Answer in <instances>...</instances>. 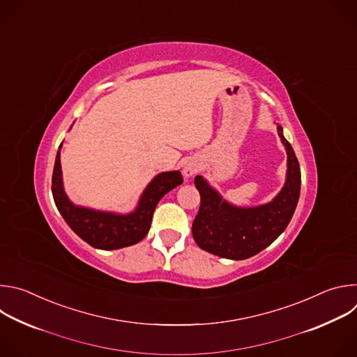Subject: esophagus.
<instances>
[{"mask_svg":"<svg viewBox=\"0 0 357 357\" xmlns=\"http://www.w3.org/2000/svg\"><path fill=\"white\" fill-rule=\"evenodd\" d=\"M200 171V162L197 160H189L186 161V164L183 165V175L186 178H192L193 175H196Z\"/></svg>","mask_w":357,"mask_h":357,"instance_id":"34e87169","label":"esophagus"}]
</instances>
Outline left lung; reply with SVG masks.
Segmentation results:
<instances>
[{
  "label": "left lung",
  "instance_id": "1",
  "mask_svg": "<svg viewBox=\"0 0 357 357\" xmlns=\"http://www.w3.org/2000/svg\"><path fill=\"white\" fill-rule=\"evenodd\" d=\"M277 131L287 151V178L277 196L264 205L236 206L205 178H195L200 208L192 234L202 250L229 260H245L268 247L287 229L299 199L301 169L282 127L277 126Z\"/></svg>",
  "mask_w": 357,
  "mask_h": 357
}]
</instances>
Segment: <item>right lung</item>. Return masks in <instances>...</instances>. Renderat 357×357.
<instances>
[{
    "mask_svg": "<svg viewBox=\"0 0 357 357\" xmlns=\"http://www.w3.org/2000/svg\"><path fill=\"white\" fill-rule=\"evenodd\" d=\"M63 144V142H62ZM59 145L54 175L52 195L56 208L69 227L87 244L100 250H117L141 241L151 227V220L158 202L183 182L179 171L161 172L146 185L137 208L130 213H116L77 206L68 197L63 188Z\"/></svg>",
    "mask_w": 357,
    "mask_h": 357,
    "instance_id": "right-lung-1",
    "label": "right lung"
}]
</instances>
